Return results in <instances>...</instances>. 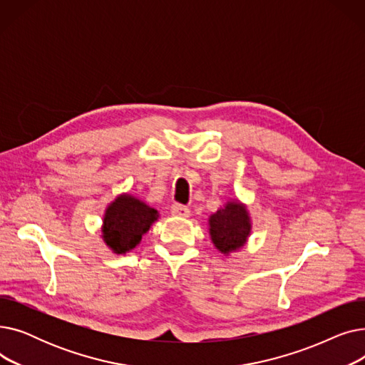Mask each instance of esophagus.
I'll list each match as a JSON object with an SVG mask.
<instances>
[{
	"label": "esophagus",
	"mask_w": 365,
	"mask_h": 365,
	"mask_svg": "<svg viewBox=\"0 0 365 365\" xmlns=\"http://www.w3.org/2000/svg\"><path fill=\"white\" fill-rule=\"evenodd\" d=\"M171 215L173 216H179V217H187L189 216V207L183 205V204H173L171 205Z\"/></svg>",
	"instance_id": "34e87169"
}]
</instances>
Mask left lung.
I'll return each mask as SVG.
<instances>
[{"instance_id":"left-lung-1","label":"left lung","mask_w":365,"mask_h":365,"mask_svg":"<svg viewBox=\"0 0 365 365\" xmlns=\"http://www.w3.org/2000/svg\"><path fill=\"white\" fill-rule=\"evenodd\" d=\"M210 235L217 250L229 255L240 250L250 235V217L245 205L238 201L227 202L210 216Z\"/></svg>"}]
</instances>
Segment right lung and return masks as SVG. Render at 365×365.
I'll return each instance as SVG.
<instances>
[{
	"label": "right lung",
	"instance_id": "right-lung-1",
	"mask_svg": "<svg viewBox=\"0 0 365 365\" xmlns=\"http://www.w3.org/2000/svg\"><path fill=\"white\" fill-rule=\"evenodd\" d=\"M158 212L131 195H120L103 217V241L115 253H125L136 247L142 235L157 220Z\"/></svg>",
	"mask_w": 365,
	"mask_h": 365
}]
</instances>
